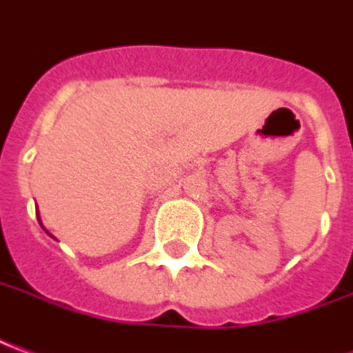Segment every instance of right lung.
Here are the masks:
<instances>
[{
  "label": "right lung",
  "instance_id": "add662e5",
  "mask_svg": "<svg viewBox=\"0 0 353 353\" xmlns=\"http://www.w3.org/2000/svg\"><path fill=\"white\" fill-rule=\"evenodd\" d=\"M36 217H38V211H36ZM38 221H40V219H38ZM40 227H42V223H40ZM43 230H46V228H43ZM46 232H48V230H46ZM48 234H50V232H48ZM50 236H51V234H50Z\"/></svg>",
  "mask_w": 353,
  "mask_h": 353
}]
</instances>
